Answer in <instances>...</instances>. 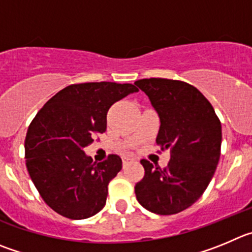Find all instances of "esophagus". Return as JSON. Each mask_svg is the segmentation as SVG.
I'll return each instance as SVG.
<instances>
[{
    "label": "esophagus",
    "mask_w": 252,
    "mask_h": 252,
    "mask_svg": "<svg viewBox=\"0 0 252 252\" xmlns=\"http://www.w3.org/2000/svg\"><path fill=\"white\" fill-rule=\"evenodd\" d=\"M134 159L133 158H126V157H124V158H122V163H123V168L128 163H130V161H133Z\"/></svg>",
    "instance_id": "esophagus-1"
}]
</instances>
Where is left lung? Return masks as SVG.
<instances>
[{
	"instance_id": "left-lung-1",
	"label": "left lung",
	"mask_w": 252,
	"mask_h": 252,
	"mask_svg": "<svg viewBox=\"0 0 252 252\" xmlns=\"http://www.w3.org/2000/svg\"><path fill=\"white\" fill-rule=\"evenodd\" d=\"M160 118L157 144L170 149L161 169L142 159L144 178L134 190L140 205L159 215L191 206L213 179L221 150V123L213 105L194 86L165 78L135 82Z\"/></svg>"
}]
</instances>
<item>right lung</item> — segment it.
Returning a JSON list of instances; mask_svg holds the SVG:
<instances>
[{"label": "right lung", "mask_w": 252, "mask_h": 252, "mask_svg": "<svg viewBox=\"0 0 252 252\" xmlns=\"http://www.w3.org/2000/svg\"><path fill=\"white\" fill-rule=\"evenodd\" d=\"M134 92L138 88L130 83L70 84L31 122L26 166L44 203L60 215L82 220L104 208L108 184L121 171L122 159L110 154L102 163H93L83 149L105 131L109 108Z\"/></svg>", "instance_id": "right-lung-1"}]
</instances>
